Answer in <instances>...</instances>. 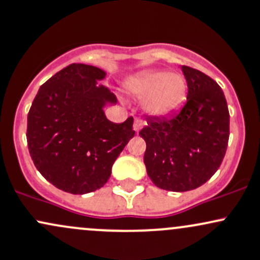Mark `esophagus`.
I'll list each match as a JSON object with an SVG mask.
<instances>
[{"label": "esophagus", "mask_w": 260, "mask_h": 260, "mask_svg": "<svg viewBox=\"0 0 260 260\" xmlns=\"http://www.w3.org/2000/svg\"><path fill=\"white\" fill-rule=\"evenodd\" d=\"M142 126H144V121L141 119L136 118L135 121H134V129H135L136 133H139L142 129Z\"/></svg>", "instance_id": "34e87169"}]
</instances>
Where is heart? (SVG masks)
Returning a JSON list of instances; mask_svg holds the SVG:
<instances>
[{
	"label": "heart",
	"instance_id": "1",
	"mask_svg": "<svg viewBox=\"0 0 260 260\" xmlns=\"http://www.w3.org/2000/svg\"><path fill=\"white\" fill-rule=\"evenodd\" d=\"M130 91L146 96L145 109L155 116H167L177 111L185 103L187 82L181 74L167 72H142L129 84Z\"/></svg>",
	"mask_w": 260,
	"mask_h": 260
}]
</instances>
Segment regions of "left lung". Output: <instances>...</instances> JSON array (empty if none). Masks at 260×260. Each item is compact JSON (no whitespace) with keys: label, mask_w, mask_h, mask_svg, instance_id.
<instances>
[{"label":"left lung","mask_w":260,"mask_h":260,"mask_svg":"<svg viewBox=\"0 0 260 260\" xmlns=\"http://www.w3.org/2000/svg\"><path fill=\"white\" fill-rule=\"evenodd\" d=\"M187 100L172 115H146L139 135L146 142L144 162L156 186L174 192L197 188L216 174L230 139V111L220 86L182 66Z\"/></svg>","instance_id":"1"}]
</instances>
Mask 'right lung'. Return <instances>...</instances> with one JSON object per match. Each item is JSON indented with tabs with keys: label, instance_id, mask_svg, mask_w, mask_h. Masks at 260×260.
I'll use <instances>...</instances> for the list:
<instances>
[{
	"label": "right lung",
	"instance_id": "add662e5",
	"mask_svg": "<svg viewBox=\"0 0 260 260\" xmlns=\"http://www.w3.org/2000/svg\"><path fill=\"white\" fill-rule=\"evenodd\" d=\"M105 72L73 63L38 90L27 116V145L33 164L64 192L84 194L108 182L111 167L135 131L133 116L121 124L103 107L116 96L98 85Z\"/></svg>",
	"mask_w": 260,
	"mask_h": 260
}]
</instances>
